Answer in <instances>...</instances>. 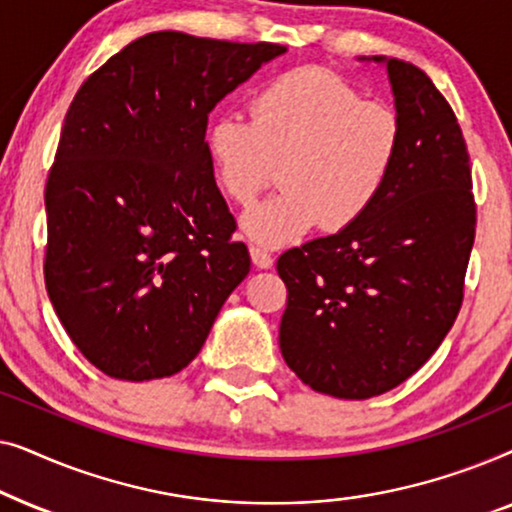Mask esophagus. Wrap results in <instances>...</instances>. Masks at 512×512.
Segmentation results:
<instances>
[{
  "label": "esophagus",
  "mask_w": 512,
  "mask_h": 512,
  "mask_svg": "<svg viewBox=\"0 0 512 512\" xmlns=\"http://www.w3.org/2000/svg\"><path fill=\"white\" fill-rule=\"evenodd\" d=\"M249 254H251V261H254L256 268H261V270L272 268V254H270V251H265L261 247H249Z\"/></svg>",
  "instance_id": "esophagus-1"
}]
</instances>
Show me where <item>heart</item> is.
<instances>
[{
    "instance_id": "b5f03b06",
    "label": "heart",
    "mask_w": 512,
    "mask_h": 512,
    "mask_svg": "<svg viewBox=\"0 0 512 512\" xmlns=\"http://www.w3.org/2000/svg\"><path fill=\"white\" fill-rule=\"evenodd\" d=\"M251 121L233 111L205 128V156L228 200L249 205L281 163L282 193L242 216L263 247H284L324 226L340 233L366 219L387 191L401 153V118L387 104L363 102L342 76L293 69L251 97Z\"/></svg>"
}]
</instances>
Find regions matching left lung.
Masks as SVG:
<instances>
[{
    "instance_id": "left-lung-1",
    "label": "left lung",
    "mask_w": 512,
    "mask_h": 512,
    "mask_svg": "<svg viewBox=\"0 0 512 512\" xmlns=\"http://www.w3.org/2000/svg\"><path fill=\"white\" fill-rule=\"evenodd\" d=\"M387 67L401 153L366 219L279 256L289 300L279 349L319 394L380 396L417 373L457 319L475 237L471 165L457 116L422 69Z\"/></svg>"
}]
</instances>
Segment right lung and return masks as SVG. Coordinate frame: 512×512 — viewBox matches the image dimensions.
I'll use <instances>...</instances> for the list:
<instances>
[{
    "label": "right lung",
    "mask_w": 512,
    "mask_h": 512,
    "mask_svg": "<svg viewBox=\"0 0 512 512\" xmlns=\"http://www.w3.org/2000/svg\"><path fill=\"white\" fill-rule=\"evenodd\" d=\"M284 53L151 32L76 93L46 181L44 272L62 326L104 375L179 373L249 275L205 128L223 97Z\"/></svg>",
    "instance_id": "add662e5"
}]
</instances>
